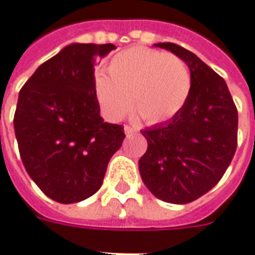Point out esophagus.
<instances>
[{
  "label": "esophagus",
  "mask_w": 255,
  "mask_h": 255,
  "mask_svg": "<svg viewBox=\"0 0 255 255\" xmlns=\"http://www.w3.org/2000/svg\"><path fill=\"white\" fill-rule=\"evenodd\" d=\"M124 130H125V133H126V134H128V136H129V134H131V133H134V129H133V128H131V126H129V125H125L124 126Z\"/></svg>",
  "instance_id": "esophagus-1"
}]
</instances>
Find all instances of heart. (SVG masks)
Here are the masks:
<instances>
[{"label": "heart", "instance_id": "heart-1", "mask_svg": "<svg viewBox=\"0 0 255 255\" xmlns=\"http://www.w3.org/2000/svg\"><path fill=\"white\" fill-rule=\"evenodd\" d=\"M107 74L97 73L96 100L104 118L118 122L131 108L148 125L176 115L191 92V74L181 57L149 48H130L115 55Z\"/></svg>", "mask_w": 255, "mask_h": 255}]
</instances>
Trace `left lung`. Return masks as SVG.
Listing matches in <instances>:
<instances>
[{
    "label": "left lung",
    "mask_w": 255,
    "mask_h": 255,
    "mask_svg": "<svg viewBox=\"0 0 255 255\" xmlns=\"http://www.w3.org/2000/svg\"><path fill=\"white\" fill-rule=\"evenodd\" d=\"M155 46L185 61L191 92L170 121L141 130L148 148L138 160V170L158 199L185 205L216 187L232 162L238 110L225 81L195 53L171 42Z\"/></svg>",
    "instance_id": "1"
}]
</instances>
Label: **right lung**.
I'll return each instance as SVG.
<instances>
[{
	"instance_id": "1",
	"label": "right lung",
	"mask_w": 255,
	"mask_h": 255,
	"mask_svg": "<svg viewBox=\"0 0 255 255\" xmlns=\"http://www.w3.org/2000/svg\"><path fill=\"white\" fill-rule=\"evenodd\" d=\"M113 44H71L42 63L20 89L13 118L28 176L48 198L77 203L96 194L124 126L104 122L96 100L95 64Z\"/></svg>"
}]
</instances>
